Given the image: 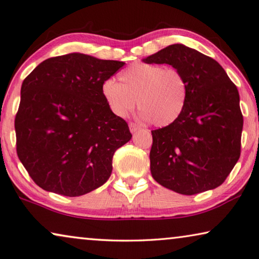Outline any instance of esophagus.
Listing matches in <instances>:
<instances>
[{
  "mask_svg": "<svg viewBox=\"0 0 259 259\" xmlns=\"http://www.w3.org/2000/svg\"><path fill=\"white\" fill-rule=\"evenodd\" d=\"M139 130H141V126H140V125L135 124V123H130V131H131V133H136V132H138Z\"/></svg>",
  "mask_w": 259,
  "mask_h": 259,
  "instance_id": "obj_1",
  "label": "esophagus"
}]
</instances>
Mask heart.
<instances>
[{
    "label": "heart",
    "mask_w": 259,
    "mask_h": 259,
    "mask_svg": "<svg viewBox=\"0 0 259 259\" xmlns=\"http://www.w3.org/2000/svg\"><path fill=\"white\" fill-rule=\"evenodd\" d=\"M119 80L107 79L101 85L102 97L117 117L127 116L138 99L141 117L164 127L179 118L187 104V82L176 69L136 62L120 73Z\"/></svg>",
    "instance_id": "b5f03b06"
}]
</instances>
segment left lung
I'll return each instance as SVG.
<instances>
[{
    "label": "left lung",
    "mask_w": 259,
    "mask_h": 259,
    "mask_svg": "<svg viewBox=\"0 0 259 259\" xmlns=\"http://www.w3.org/2000/svg\"><path fill=\"white\" fill-rule=\"evenodd\" d=\"M142 61L171 65L188 87L187 104L179 118L151 132L152 177L183 195L219 187L240 157L243 118L237 87L215 60L183 44Z\"/></svg>",
    "instance_id": "obj_1"
}]
</instances>
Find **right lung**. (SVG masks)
Segmentation results:
<instances>
[{"mask_svg": "<svg viewBox=\"0 0 259 259\" xmlns=\"http://www.w3.org/2000/svg\"><path fill=\"white\" fill-rule=\"evenodd\" d=\"M124 65L71 53L41 62L23 80L17 153L39 187L74 197L109 179L115 151L132 134L111 113L101 85Z\"/></svg>", "mask_w": 259, "mask_h": 259, "instance_id": "1", "label": "right lung"}]
</instances>
